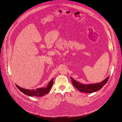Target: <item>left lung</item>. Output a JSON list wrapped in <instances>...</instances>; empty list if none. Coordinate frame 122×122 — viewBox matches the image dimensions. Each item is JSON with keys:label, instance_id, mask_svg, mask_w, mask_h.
<instances>
[{"label": "left lung", "instance_id": "8db88e82", "mask_svg": "<svg viewBox=\"0 0 122 122\" xmlns=\"http://www.w3.org/2000/svg\"><path fill=\"white\" fill-rule=\"evenodd\" d=\"M109 76L106 78L104 81L100 83L95 84H83L79 82L76 81L71 77L72 84L79 91L81 92H84L87 93H91L96 92L100 90L103 86H104L108 81Z\"/></svg>", "mask_w": 122, "mask_h": 122}]
</instances>
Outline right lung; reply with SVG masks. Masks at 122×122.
<instances>
[{
  "label": "right lung",
  "mask_w": 122,
  "mask_h": 122,
  "mask_svg": "<svg viewBox=\"0 0 122 122\" xmlns=\"http://www.w3.org/2000/svg\"><path fill=\"white\" fill-rule=\"evenodd\" d=\"M53 84V79H52L51 81L49 82L48 85L47 86L46 88H38L35 90L34 89L28 90V89H25L21 88L20 86H18L16 84V86L20 91H21L23 93L25 94V95H26L30 97L34 96V97H40L47 94L49 92Z\"/></svg>",
  "instance_id": "1"
}]
</instances>
